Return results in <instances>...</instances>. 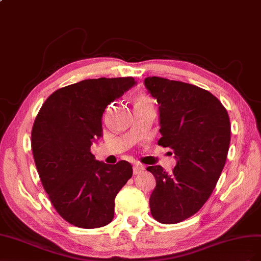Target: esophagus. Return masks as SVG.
Segmentation results:
<instances>
[{
  "label": "esophagus",
  "instance_id": "esophagus-1",
  "mask_svg": "<svg viewBox=\"0 0 261 261\" xmlns=\"http://www.w3.org/2000/svg\"><path fill=\"white\" fill-rule=\"evenodd\" d=\"M144 169L145 167L143 165H141V164H135V165H133V174H140L141 172H143Z\"/></svg>",
  "mask_w": 261,
  "mask_h": 261
}]
</instances>
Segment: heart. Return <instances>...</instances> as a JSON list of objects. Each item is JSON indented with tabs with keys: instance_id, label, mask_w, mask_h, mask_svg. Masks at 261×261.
<instances>
[{
	"instance_id": "1",
	"label": "heart",
	"mask_w": 261,
	"mask_h": 261,
	"mask_svg": "<svg viewBox=\"0 0 261 261\" xmlns=\"http://www.w3.org/2000/svg\"><path fill=\"white\" fill-rule=\"evenodd\" d=\"M135 105L136 106H150L151 101L145 95H138L136 97V100H135Z\"/></svg>"
}]
</instances>
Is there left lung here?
Wrapping results in <instances>:
<instances>
[{
  "mask_svg": "<svg viewBox=\"0 0 261 261\" xmlns=\"http://www.w3.org/2000/svg\"><path fill=\"white\" fill-rule=\"evenodd\" d=\"M144 85L159 103V144L173 148L177 161L172 173L146 168L156 180L151 213L163 224H176L197 213L217 186L229 147V118L215 96L196 85L158 76Z\"/></svg>",
  "mask_w": 261,
  "mask_h": 261,
  "instance_id": "8db88e82",
  "label": "left lung"
}]
</instances>
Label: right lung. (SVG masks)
<instances>
[{"label":"right lung","mask_w":261,"mask_h":261,"mask_svg":"<svg viewBox=\"0 0 261 261\" xmlns=\"http://www.w3.org/2000/svg\"><path fill=\"white\" fill-rule=\"evenodd\" d=\"M136 84L133 77L81 81L52 93L35 119L32 150L41 184L57 212L74 226L97 228L114 219L115 198L132 166L95 160L91 145L102 137L106 107Z\"/></svg>","instance_id":"obj_1"}]
</instances>
